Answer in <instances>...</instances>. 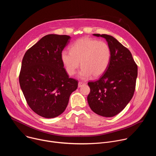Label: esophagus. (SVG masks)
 Segmentation results:
<instances>
[{"label":"esophagus","mask_w":156,"mask_h":156,"mask_svg":"<svg viewBox=\"0 0 156 156\" xmlns=\"http://www.w3.org/2000/svg\"><path fill=\"white\" fill-rule=\"evenodd\" d=\"M84 84H85L84 83H83V82H81V81H80V82L78 83V87H80L83 86Z\"/></svg>","instance_id":"obj_1"}]
</instances>
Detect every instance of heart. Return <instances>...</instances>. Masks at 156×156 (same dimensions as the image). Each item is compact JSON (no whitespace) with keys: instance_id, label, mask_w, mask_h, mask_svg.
Instances as JSON below:
<instances>
[{"instance_id":"obj_1","label":"heart","mask_w":156,"mask_h":156,"mask_svg":"<svg viewBox=\"0 0 156 156\" xmlns=\"http://www.w3.org/2000/svg\"><path fill=\"white\" fill-rule=\"evenodd\" d=\"M112 52L108 44L104 41L82 37L76 41L70 47V52L66 50L60 54L61 61L67 73L74 75L80 66V78L85 79L91 75L101 76L108 69Z\"/></svg>"}]
</instances>
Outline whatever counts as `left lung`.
I'll return each mask as SVG.
<instances>
[{
	"mask_svg": "<svg viewBox=\"0 0 156 156\" xmlns=\"http://www.w3.org/2000/svg\"><path fill=\"white\" fill-rule=\"evenodd\" d=\"M106 39L112 56L107 70L96 81L88 82L87 99L93 112L112 117L122 111L134 94L138 66L130 51L113 36L93 34Z\"/></svg>",
	"mask_w": 156,
	"mask_h": 156,
	"instance_id": "1",
	"label": "left lung"
}]
</instances>
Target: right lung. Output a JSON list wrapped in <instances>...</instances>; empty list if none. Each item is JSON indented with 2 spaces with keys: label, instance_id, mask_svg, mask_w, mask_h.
Listing matches in <instances>:
<instances>
[{
  "label": "right lung",
  "instance_id": "right-lung-1",
  "mask_svg": "<svg viewBox=\"0 0 156 156\" xmlns=\"http://www.w3.org/2000/svg\"><path fill=\"white\" fill-rule=\"evenodd\" d=\"M70 39L67 35H46L26 52L22 60L21 89L30 107L42 117L62 114L78 87V81L69 78L60 58Z\"/></svg>",
  "mask_w": 156,
  "mask_h": 156
}]
</instances>
